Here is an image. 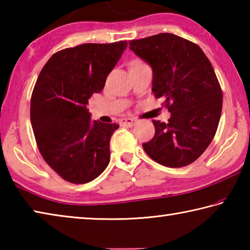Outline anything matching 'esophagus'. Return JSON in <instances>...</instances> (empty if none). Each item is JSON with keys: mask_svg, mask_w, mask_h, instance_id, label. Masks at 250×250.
I'll return each instance as SVG.
<instances>
[{"mask_svg": "<svg viewBox=\"0 0 250 250\" xmlns=\"http://www.w3.org/2000/svg\"><path fill=\"white\" fill-rule=\"evenodd\" d=\"M120 122L122 125H125L128 126H133L137 124V119H134V118H124V119H121Z\"/></svg>", "mask_w": 250, "mask_h": 250, "instance_id": "34e87169", "label": "esophagus"}]
</instances>
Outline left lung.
<instances>
[{
	"instance_id": "8db88e82",
	"label": "left lung",
	"mask_w": 250,
	"mask_h": 250,
	"mask_svg": "<svg viewBox=\"0 0 250 250\" xmlns=\"http://www.w3.org/2000/svg\"><path fill=\"white\" fill-rule=\"evenodd\" d=\"M130 49L151 66L152 91L171 118L153 120L154 137L142 146L168 167L193 163L210 145L221 119L223 92L213 66L196 44L170 33L131 41Z\"/></svg>"
}]
</instances>
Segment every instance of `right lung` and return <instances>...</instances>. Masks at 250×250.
<instances>
[{
    "label": "right lung",
    "instance_id": "right-lung-1",
    "mask_svg": "<svg viewBox=\"0 0 250 250\" xmlns=\"http://www.w3.org/2000/svg\"><path fill=\"white\" fill-rule=\"evenodd\" d=\"M126 45L120 41L59 50L37 78L31 98L37 146L46 163L70 183H88L108 167L110 138L119 125L92 122L86 105L104 89Z\"/></svg>",
    "mask_w": 250,
    "mask_h": 250
}]
</instances>
